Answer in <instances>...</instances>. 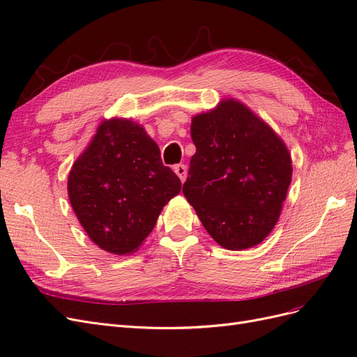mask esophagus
<instances>
[{"label": "esophagus", "instance_id": "esophagus-1", "mask_svg": "<svg viewBox=\"0 0 357 357\" xmlns=\"http://www.w3.org/2000/svg\"><path fill=\"white\" fill-rule=\"evenodd\" d=\"M174 172L180 177L181 181L186 180V176H188V168H186V165H183V164L174 165Z\"/></svg>", "mask_w": 357, "mask_h": 357}]
</instances>
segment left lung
Listing matches in <instances>:
<instances>
[{"label":"left lung","instance_id":"1","mask_svg":"<svg viewBox=\"0 0 357 357\" xmlns=\"http://www.w3.org/2000/svg\"><path fill=\"white\" fill-rule=\"evenodd\" d=\"M197 147L183 193L214 241L228 250L262 243L278 222L291 181L283 139L234 98L197 114Z\"/></svg>","mask_w":357,"mask_h":357}]
</instances>
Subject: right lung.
I'll use <instances>...</instances> for the list:
<instances>
[{"instance_id":"obj_1","label":"right lung","mask_w":357,"mask_h":357,"mask_svg":"<svg viewBox=\"0 0 357 357\" xmlns=\"http://www.w3.org/2000/svg\"><path fill=\"white\" fill-rule=\"evenodd\" d=\"M180 189V178L162 164L158 144L129 119L104 121L68 176L80 225L113 255L134 253Z\"/></svg>"}]
</instances>
